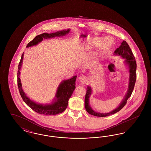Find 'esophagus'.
Instances as JSON below:
<instances>
[{
  "mask_svg": "<svg viewBox=\"0 0 151 151\" xmlns=\"http://www.w3.org/2000/svg\"><path fill=\"white\" fill-rule=\"evenodd\" d=\"M79 79L80 81L82 83H86V82L87 81V78H86V76H85L84 75L80 76L79 78Z\"/></svg>",
  "mask_w": 151,
  "mask_h": 151,
  "instance_id": "esophagus-1",
  "label": "esophagus"
}]
</instances>
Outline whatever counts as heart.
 <instances>
[{"mask_svg": "<svg viewBox=\"0 0 151 151\" xmlns=\"http://www.w3.org/2000/svg\"><path fill=\"white\" fill-rule=\"evenodd\" d=\"M113 43V40L111 37H106L103 39L102 37H96L86 43V46L87 49H91L100 45V50L105 51L111 47Z\"/></svg>", "mask_w": 151, "mask_h": 151, "instance_id": "heart-1", "label": "heart"}]
</instances>
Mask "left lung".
<instances>
[{"label": "left lung", "mask_w": 151, "mask_h": 151, "mask_svg": "<svg viewBox=\"0 0 151 151\" xmlns=\"http://www.w3.org/2000/svg\"><path fill=\"white\" fill-rule=\"evenodd\" d=\"M114 55L121 56L123 59H124V63L128 68L129 73V80L127 92L117 108H115V109H114L113 110L111 111L109 113H101L94 111L89 105V98L91 95L92 94V89L91 86H88L86 88V94L85 97V108L86 111L91 115L96 116L104 117L112 115L118 112L126 104L127 100L131 96L134 90L137 79V62L135 60V58L134 57L131 49L129 48V45H128V43L125 41H123V42L121 43V45L114 51Z\"/></svg>", "instance_id": "left-lung-1"}]
</instances>
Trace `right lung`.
Wrapping results in <instances>:
<instances>
[{"instance_id": "right-lung-1", "label": "right lung", "mask_w": 151, "mask_h": 151, "mask_svg": "<svg viewBox=\"0 0 151 151\" xmlns=\"http://www.w3.org/2000/svg\"><path fill=\"white\" fill-rule=\"evenodd\" d=\"M70 29L67 30H62L55 33H43L36 37L29 42L27 48L36 46L42 42L44 39L54 38L55 37L65 36L70 33ZM24 57V52L22 54L21 59L18 66L17 71V85L19 92L22 96L23 101L30 108L37 113L43 115H56L63 112L68 106V100L71 97L72 93L75 90V82L77 76H73L71 79L65 80L62 81L58 87L54 99L51 103L46 104H38L36 102L30 100L27 94L24 92L22 88L21 80L20 78V70L22 64V60Z\"/></svg>"}]
</instances>
